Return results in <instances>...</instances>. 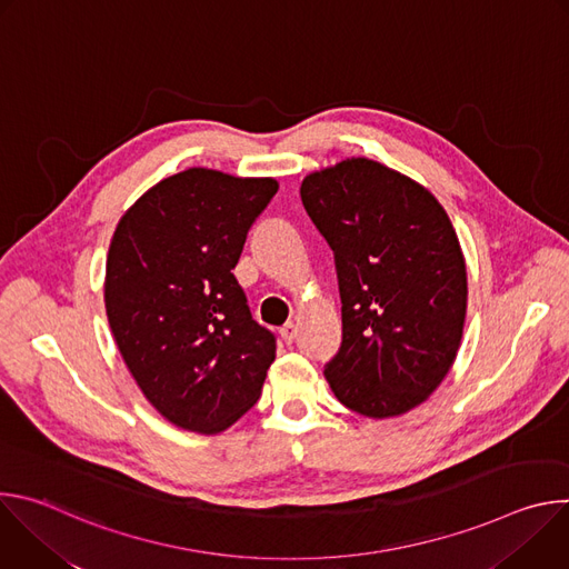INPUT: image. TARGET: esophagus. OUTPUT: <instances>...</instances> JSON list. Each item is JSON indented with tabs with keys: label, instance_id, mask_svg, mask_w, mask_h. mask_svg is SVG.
<instances>
[{
	"label": "esophagus",
	"instance_id": "esophagus-1",
	"mask_svg": "<svg viewBox=\"0 0 569 569\" xmlns=\"http://www.w3.org/2000/svg\"><path fill=\"white\" fill-rule=\"evenodd\" d=\"M281 338H283V342H288V345L295 342V338H297V323H295V321L283 323V327H281Z\"/></svg>",
	"mask_w": 569,
	"mask_h": 569
}]
</instances>
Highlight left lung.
<instances>
[{
    "mask_svg": "<svg viewBox=\"0 0 569 569\" xmlns=\"http://www.w3.org/2000/svg\"><path fill=\"white\" fill-rule=\"evenodd\" d=\"M301 202L336 254L342 299V347L323 376L362 417L410 412L448 376L463 336L466 259L446 209L367 157L306 176Z\"/></svg>",
    "mask_w": 569,
    "mask_h": 569,
    "instance_id": "1",
    "label": "left lung"
}]
</instances>
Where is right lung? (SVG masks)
<instances>
[{
    "mask_svg": "<svg viewBox=\"0 0 569 569\" xmlns=\"http://www.w3.org/2000/svg\"><path fill=\"white\" fill-rule=\"evenodd\" d=\"M272 178L187 169L119 220L106 263V312L121 358L173 426L218 435L259 400L277 356L233 277Z\"/></svg>",
    "mask_w": 569,
    "mask_h": 569,
    "instance_id": "right-lung-1",
    "label": "right lung"
}]
</instances>
